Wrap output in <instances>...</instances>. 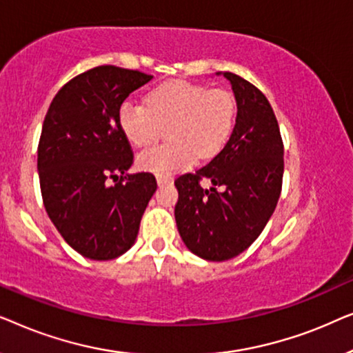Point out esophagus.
Masks as SVG:
<instances>
[{
  "label": "esophagus",
  "mask_w": 353,
  "mask_h": 353,
  "mask_svg": "<svg viewBox=\"0 0 353 353\" xmlns=\"http://www.w3.org/2000/svg\"><path fill=\"white\" fill-rule=\"evenodd\" d=\"M156 178H157V183H159V186H165V185H170V183L173 181V178H172V176H168V175H157Z\"/></svg>",
  "instance_id": "esophagus-1"
}]
</instances>
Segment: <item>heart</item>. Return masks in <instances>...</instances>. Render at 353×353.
<instances>
[{"instance_id": "obj_1", "label": "heart", "mask_w": 353, "mask_h": 353, "mask_svg": "<svg viewBox=\"0 0 353 353\" xmlns=\"http://www.w3.org/2000/svg\"><path fill=\"white\" fill-rule=\"evenodd\" d=\"M236 103L228 91L170 81L151 91L148 104L125 101L119 109L120 128L133 146L156 143L167 128L170 143L138 156L139 167L172 173L190 167L194 159H210L223 149L234 125Z\"/></svg>"}]
</instances>
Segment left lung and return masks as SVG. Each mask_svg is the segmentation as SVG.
<instances>
[{
  "label": "left lung",
  "instance_id": "1",
  "mask_svg": "<svg viewBox=\"0 0 353 353\" xmlns=\"http://www.w3.org/2000/svg\"><path fill=\"white\" fill-rule=\"evenodd\" d=\"M223 77L238 105L233 133L207 165L175 180L183 243L210 262L233 259L259 238L278 204L284 172L283 139L268 99L243 77Z\"/></svg>",
  "mask_w": 353,
  "mask_h": 353
}]
</instances>
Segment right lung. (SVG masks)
Instances as JSON below:
<instances>
[{
	"instance_id": "right-lung-1",
	"label": "right lung",
	"mask_w": 353,
	"mask_h": 353,
	"mask_svg": "<svg viewBox=\"0 0 353 353\" xmlns=\"http://www.w3.org/2000/svg\"><path fill=\"white\" fill-rule=\"evenodd\" d=\"M152 75L99 65L62 86L43 122L38 175L43 204L72 249L91 260H112L138 236L141 216L157 190L149 172L133 163L119 109ZM112 177L119 181L110 187Z\"/></svg>"
}]
</instances>
